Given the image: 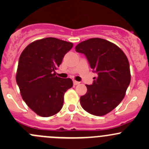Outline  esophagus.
<instances>
[{
    "label": "esophagus",
    "mask_w": 149,
    "mask_h": 149,
    "mask_svg": "<svg viewBox=\"0 0 149 149\" xmlns=\"http://www.w3.org/2000/svg\"><path fill=\"white\" fill-rule=\"evenodd\" d=\"M80 84V82L76 81H73V84H74V85H78V84Z\"/></svg>",
    "instance_id": "34e87169"
}]
</instances>
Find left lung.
<instances>
[{"label": "left lung", "instance_id": "obj_1", "mask_svg": "<svg viewBox=\"0 0 149 149\" xmlns=\"http://www.w3.org/2000/svg\"><path fill=\"white\" fill-rule=\"evenodd\" d=\"M76 51L84 54L92 71L97 74L87 92L80 98L84 110L102 116L115 109L125 95L130 82L128 60L120 48L100 38H91L79 43Z\"/></svg>", "mask_w": 149, "mask_h": 149}]
</instances>
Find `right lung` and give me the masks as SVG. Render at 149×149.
Returning <instances> with one entry per match:
<instances>
[{"label":"right lung","mask_w":149,"mask_h":149,"mask_svg":"<svg viewBox=\"0 0 149 149\" xmlns=\"http://www.w3.org/2000/svg\"><path fill=\"white\" fill-rule=\"evenodd\" d=\"M73 46L71 42L47 37L31 42L21 54L16 83L24 101L40 116L58 113L63 105L64 94L73 86L70 79L55 76V70Z\"/></svg>","instance_id":"obj_1"}]
</instances>
